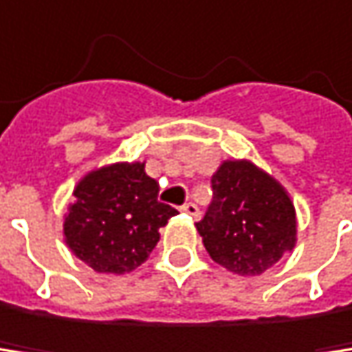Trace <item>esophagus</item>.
<instances>
[{
  "label": "esophagus",
  "instance_id": "obj_1",
  "mask_svg": "<svg viewBox=\"0 0 352 352\" xmlns=\"http://www.w3.org/2000/svg\"><path fill=\"white\" fill-rule=\"evenodd\" d=\"M182 211H184L186 215H190V217H198V215H200V209L194 205V202H186V205L182 207Z\"/></svg>",
  "mask_w": 352,
  "mask_h": 352
}]
</instances>
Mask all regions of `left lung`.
<instances>
[{"instance_id":"8db88e82","label":"left lung","mask_w":352,"mask_h":352,"mask_svg":"<svg viewBox=\"0 0 352 352\" xmlns=\"http://www.w3.org/2000/svg\"><path fill=\"white\" fill-rule=\"evenodd\" d=\"M211 188L213 200L196 230L213 262L255 276L296 247L294 202L268 173L249 160H226Z\"/></svg>"}]
</instances>
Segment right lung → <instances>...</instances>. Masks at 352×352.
I'll return each mask as SVG.
<instances>
[{"label":"right lung","instance_id":"right-lung-1","mask_svg":"<svg viewBox=\"0 0 352 352\" xmlns=\"http://www.w3.org/2000/svg\"><path fill=\"white\" fill-rule=\"evenodd\" d=\"M158 192L145 162H116L88 173L65 215V243L97 272L135 270L160 241L158 230L177 215L158 200Z\"/></svg>","mask_w":352,"mask_h":352}]
</instances>
